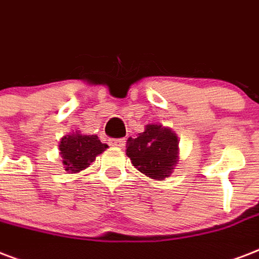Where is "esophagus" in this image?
Returning a JSON list of instances; mask_svg holds the SVG:
<instances>
[{
  "label": "esophagus",
  "mask_w": 259,
  "mask_h": 259,
  "mask_svg": "<svg viewBox=\"0 0 259 259\" xmlns=\"http://www.w3.org/2000/svg\"><path fill=\"white\" fill-rule=\"evenodd\" d=\"M109 144L112 147H123L125 144V140L124 139H109Z\"/></svg>",
  "instance_id": "1"
}]
</instances>
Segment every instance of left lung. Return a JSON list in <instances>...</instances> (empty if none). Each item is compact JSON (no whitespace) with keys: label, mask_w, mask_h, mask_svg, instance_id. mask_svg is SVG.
Here are the masks:
<instances>
[{"label":"left lung","mask_w":259,"mask_h":259,"mask_svg":"<svg viewBox=\"0 0 259 259\" xmlns=\"http://www.w3.org/2000/svg\"><path fill=\"white\" fill-rule=\"evenodd\" d=\"M178 143L171 128L151 123L136 138H128L125 154L140 173L155 181H165L178 163Z\"/></svg>","instance_id":"left-lung-1"}]
</instances>
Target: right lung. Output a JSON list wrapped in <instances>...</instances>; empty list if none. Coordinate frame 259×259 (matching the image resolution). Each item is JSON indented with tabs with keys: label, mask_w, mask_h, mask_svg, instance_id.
<instances>
[{
	"label": "right lung",
	"mask_w": 259,
	"mask_h": 259,
	"mask_svg": "<svg viewBox=\"0 0 259 259\" xmlns=\"http://www.w3.org/2000/svg\"><path fill=\"white\" fill-rule=\"evenodd\" d=\"M107 148L108 144L101 143L97 135H83L79 131L63 136L59 143L63 167L71 174L89 167L96 157Z\"/></svg>",
	"instance_id": "1"
}]
</instances>
